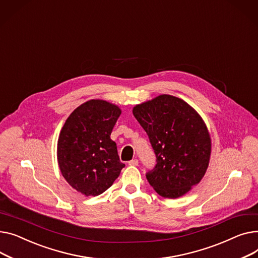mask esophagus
<instances>
[{"label": "esophagus", "instance_id": "esophagus-1", "mask_svg": "<svg viewBox=\"0 0 258 258\" xmlns=\"http://www.w3.org/2000/svg\"><path fill=\"white\" fill-rule=\"evenodd\" d=\"M128 164H129V165H133V166L139 165V160H138V159H132V160L129 161Z\"/></svg>", "mask_w": 258, "mask_h": 258}]
</instances>
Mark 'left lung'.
Returning <instances> with one entry per match:
<instances>
[{"label":"left lung","instance_id":"8db88e82","mask_svg":"<svg viewBox=\"0 0 258 258\" xmlns=\"http://www.w3.org/2000/svg\"><path fill=\"white\" fill-rule=\"evenodd\" d=\"M133 115L147 132L156 155L146 177L163 198L176 199L204 177L211 139L201 115L182 99L160 95L135 105Z\"/></svg>","mask_w":258,"mask_h":258}]
</instances>
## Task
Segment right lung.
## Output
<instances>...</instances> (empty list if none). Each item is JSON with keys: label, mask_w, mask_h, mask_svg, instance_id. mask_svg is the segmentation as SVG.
<instances>
[{"label": "right lung", "mask_w": 258, "mask_h": 258, "mask_svg": "<svg viewBox=\"0 0 258 258\" xmlns=\"http://www.w3.org/2000/svg\"><path fill=\"white\" fill-rule=\"evenodd\" d=\"M120 113L115 104L89 100L70 114L59 133L60 172L74 189L86 197L108 189L125 166L110 139Z\"/></svg>", "instance_id": "obj_1"}]
</instances>
